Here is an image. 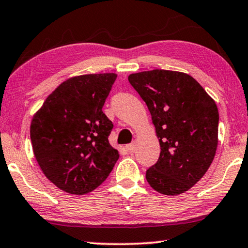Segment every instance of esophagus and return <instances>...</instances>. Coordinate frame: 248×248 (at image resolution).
Masks as SVG:
<instances>
[{
    "label": "esophagus",
    "mask_w": 248,
    "mask_h": 248,
    "mask_svg": "<svg viewBox=\"0 0 248 248\" xmlns=\"http://www.w3.org/2000/svg\"><path fill=\"white\" fill-rule=\"evenodd\" d=\"M127 149L130 151V153H134L136 150V142H131L129 143V145H127Z\"/></svg>",
    "instance_id": "1"
}]
</instances>
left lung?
<instances>
[{
    "label": "left lung",
    "mask_w": 248,
    "mask_h": 248,
    "mask_svg": "<svg viewBox=\"0 0 248 248\" xmlns=\"http://www.w3.org/2000/svg\"><path fill=\"white\" fill-rule=\"evenodd\" d=\"M128 80L149 109L161 149L146 171L147 182L160 194H183L202 179L215 157L216 102L184 72L156 69L132 73Z\"/></svg>",
    "instance_id": "1"
}]
</instances>
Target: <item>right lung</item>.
Listing matches in <instances>:
<instances>
[{
    "instance_id": "1",
    "label": "right lung",
    "mask_w": 248,
    "mask_h": 248,
    "mask_svg": "<svg viewBox=\"0 0 248 248\" xmlns=\"http://www.w3.org/2000/svg\"><path fill=\"white\" fill-rule=\"evenodd\" d=\"M116 79V73L69 78L32 118L35 159L46 178L65 193L94 190L119 158L108 140L113 124L102 112Z\"/></svg>"
}]
</instances>
